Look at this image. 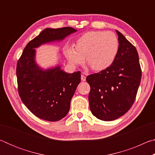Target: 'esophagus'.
<instances>
[{
    "mask_svg": "<svg viewBox=\"0 0 155 155\" xmlns=\"http://www.w3.org/2000/svg\"><path fill=\"white\" fill-rule=\"evenodd\" d=\"M81 81H85L86 77H85V73H83V74H81Z\"/></svg>",
    "mask_w": 155,
    "mask_h": 155,
    "instance_id": "obj_1",
    "label": "esophagus"
}]
</instances>
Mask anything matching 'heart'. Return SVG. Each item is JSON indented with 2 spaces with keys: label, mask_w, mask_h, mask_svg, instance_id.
Masks as SVG:
<instances>
[{
  "label": "heart",
  "mask_w": 155,
  "mask_h": 155,
  "mask_svg": "<svg viewBox=\"0 0 155 155\" xmlns=\"http://www.w3.org/2000/svg\"><path fill=\"white\" fill-rule=\"evenodd\" d=\"M119 42L112 32L89 31L77 40L75 48L68 46L64 54L73 66L84 61L95 71L105 70L111 65L118 53Z\"/></svg>",
  "instance_id": "obj_1"
}]
</instances>
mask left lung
Returning a JSON list of instances; mask_svg holds the SVG:
<instances>
[{
	"label": "left lung",
	"instance_id": "1",
	"mask_svg": "<svg viewBox=\"0 0 155 155\" xmlns=\"http://www.w3.org/2000/svg\"><path fill=\"white\" fill-rule=\"evenodd\" d=\"M118 35L119 50L114 63L107 69L86 78L92 114L103 121L116 120L134 103L141 78L139 55L135 47L122 34Z\"/></svg>",
	"mask_w": 155,
	"mask_h": 155
}]
</instances>
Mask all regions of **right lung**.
I'll list each match as a JSON object with an SVG mask.
<instances>
[{"label": "right lung", "instance_id": "right-lung-1", "mask_svg": "<svg viewBox=\"0 0 155 155\" xmlns=\"http://www.w3.org/2000/svg\"><path fill=\"white\" fill-rule=\"evenodd\" d=\"M75 32L77 30L72 27L45 28L27 44L18 60V93L22 103L39 118L56 122L68 114L72 96L81 82V72L67 73L59 65L43 69L36 63L35 48L61 41Z\"/></svg>", "mask_w": 155, "mask_h": 155}]
</instances>
